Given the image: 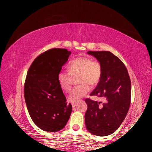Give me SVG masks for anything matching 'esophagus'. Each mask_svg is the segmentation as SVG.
<instances>
[{
	"mask_svg": "<svg viewBox=\"0 0 152 152\" xmlns=\"http://www.w3.org/2000/svg\"><path fill=\"white\" fill-rule=\"evenodd\" d=\"M72 107H75L76 105V102H72Z\"/></svg>",
	"mask_w": 152,
	"mask_h": 152,
	"instance_id": "34e87169",
	"label": "esophagus"
}]
</instances>
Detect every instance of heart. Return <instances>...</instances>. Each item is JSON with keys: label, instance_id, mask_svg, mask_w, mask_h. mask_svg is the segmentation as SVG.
I'll use <instances>...</instances> for the list:
<instances>
[{"label": "heart", "instance_id": "1", "mask_svg": "<svg viewBox=\"0 0 152 152\" xmlns=\"http://www.w3.org/2000/svg\"><path fill=\"white\" fill-rule=\"evenodd\" d=\"M102 68L99 61L87 56H80L73 59L68 65V72L61 71L58 75V82L61 90L65 92L70 91L72 78H76L78 86L72 90L68 95L70 102H76L88 93L90 86H95L101 80Z\"/></svg>", "mask_w": 152, "mask_h": 152}]
</instances>
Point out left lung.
Returning a JSON list of instances; mask_svg holds the SVG:
<instances>
[{"mask_svg":"<svg viewBox=\"0 0 152 152\" xmlns=\"http://www.w3.org/2000/svg\"><path fill=\"white\" fill-rule=\"evenodd\" d=\"M101 63V80L90 96L103 98L105 102L85 99L87 130L94 135L107 136L114 133L127 115L131 104L132 84L128 71L120 59L108 51H88Z\"/></svg>","mask_w":152,"mask_h":152,"instance_id":"left-lung-1","label":"left lung"}]
</instances>
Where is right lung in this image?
<instances>
[{
    "label": "right lung",
    "instance_id": "1",
    "mask_svg": "<svg viewBox=\"0 0 152 152\" xmlns=\"http://www.w3.org/2000/svg\"><path fill=\"white\" fill-rule=\"evenodd\" d=\"M71 51L53 48L41 53L28 70L24 85L26 105L33 123L45 132H56L65 127L72 107L58 82V75Z\"/></svg>",
    "mask_w": 152,
    "mask_h": 152
}]
</instances>
